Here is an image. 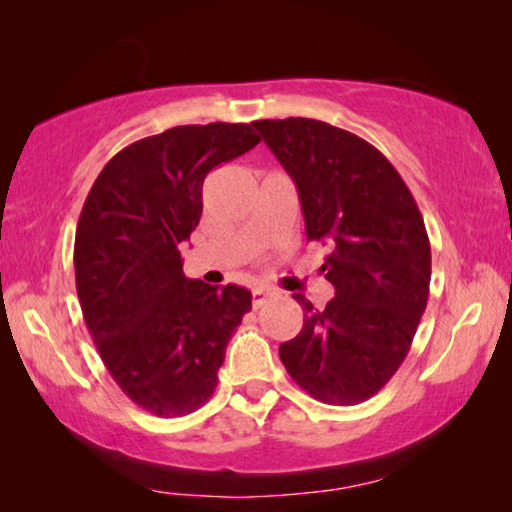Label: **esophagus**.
Instances as JSON below:
<instances>
[{
  "instance_id": "obj_1",
  "label": "esophagus",
  "mask_w": 512,
  "mask_h": 512,
  "mask_svg": "<svg viewBox=\"0 0 512 512\" xmlns=\"http://www.w3.org/2000/svg\"><path fill=\"white\" fill-rule=\"evenodd\" d=\"M275 296V291L273 289H266V287H259V289H255L253 291V307L255 309H259L264 305V302L268 300V298H273Z\"/></svg>"
}]
</instances>
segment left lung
Segmentation results:
<instances>
[{
	"label": "left lung",
	"instance_id": "left-lung-1",
	"mask_svg": "<svg viewBox=\"0 0 512 512\" xmlns=\"http://www.w3.org/2000/svg\"><path fill=\"white\" fill-rule=\"evenodd\" d=\"M253 126L298 187L307 241H323L320 271L336 296L314 309L280 359L318 402L354 406L386 386L409 354L429 298L431 246L400 173L375 146L325 121Z\"/></svg>",
	"mask_w": 512,
	"mask_h": 512
}]
</instances>
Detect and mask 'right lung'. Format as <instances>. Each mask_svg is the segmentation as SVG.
Returning <instances> with one entry per match:
<instances>
[{
	"mask_svg": "<svg viewBox=\"0 0 512 512\" xmlns=\"http://www.w3.org/2000/svg\"><path fill=\"white\" fill-rule=\"evenodd\" d=\"M259 144L253 124L176 126L121 149L85 198L74 239L76 293L110 377L153 415L210 400L225 345L253 307L237 284L183 273L180 246L203 214V180Z\"/></svg>",
	"mask_w": 512,
	"mask_h": 512,
	"instance_id": "obj_1",
	"label": "right lung"
}]
</instances>
